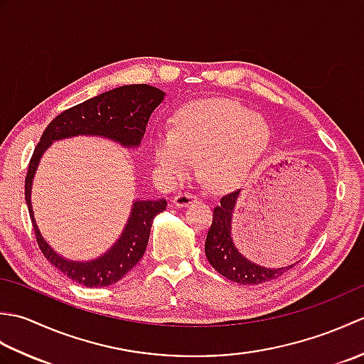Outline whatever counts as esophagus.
Returning a JSON list of instances; mask_svg holds the SVG:
<instances>
[{"instance_id":"34e87169","label":"esophagus","mask_w":364,"mask_h":364,"mask_svg":"<svg viewBox=\"0 0 364 364\" xmlns=\"http://www.w3.org/2000/svg\"><path fill=\"white\" fill-rule=\"evenodd\" d=\"M196 200H197V196L189 194V192H181V194L173 197V205L176 208H184V206L191 205L192 202H196Z\"/></svg>"}]
</instances>
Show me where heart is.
Masks as SVG:
<instances>
[{
  "label": "heart",
  "mask_w": 364,
  "mask_h": 364,
  "mask_svg": "<svg viewBox=\"0 0 364 364\" xmlns=\"http://www.w3.org/2000/svg\"><path fill=\"white\" fill-rule=\"evenodd\" d=\"M269 141L264 120L230 100H213L178 111L170 133L162 131L154 137L151 151L168 184L186 180L202 161L208 186L231 191L252 176Z\"/></svg>",
  "instance_id": "1"
}]
</instances>
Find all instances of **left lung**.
Instances as JSON below:
<instances>
[{"label":"left lung","mask_w":364,"mask_h":364,"mask_svg":"<svg viewBox=\"0 0 364 364\" xmlns=\"http://www.w3.org/2000/svg\"><path fill=\"white\" fill-rule=\"evenodd\" d=\"M239 192L241 191L231 192V194L222 197L220 205L214 208L213 223L208 230L205 242L206 258L220 275L231 282L241 284H259L270 282L288 272L294 264L277 269L264 267L247 259L236 249L233 239H231V218H233Z\"/></svg>","instance_id":"left-lung-1"}]
</instances>
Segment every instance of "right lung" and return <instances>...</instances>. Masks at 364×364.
<instances>
[{
  "label": "right lung",
  "mask_w": 364,
  "mask_h": 364,
  "mask_svg": "<svg viewBox=\"0 0 364 364\" xmlns=\"http://www.w3.org/2000/svg\"><path fill=\"white\" fill-rule=\"evenodd\" d=\"M164 95V92L149 84H131L86 100L84 103L60 112L50 122L29 161L25 180V198L37 244L43 257L54 267L86 288H102L117 283L137 264L149 244L154 215L166 210L167 202L164 198L136 200L123 233L109 250L92 261L65 259L45 241L34 219L31 189H33L38 161L54 141L75 136H100L119 142L127 149L139 146L150 115L161 105Z\"/></svg>",
  "instance_id": "obj_1"
}]
</instances>
